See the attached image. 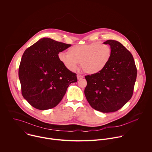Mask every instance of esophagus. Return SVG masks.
<instances>
[{"instance_id": "1", "label": "esophagus", "mask_w": 152, "mask_h": 152, "mask_svg": "<svg viewBox=\"0 0 152 152\" xmlns=\"http://www.w3.org/2000/svg\"><path fill=\"white\" fill-rule=\"evenodd\" d=\"M77 79L78 80H79V79H82V78H83L84 77V76H83V75H78L77 76Z\"/></svg>"}]
</instances>
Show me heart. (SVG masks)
I'll list each match as a JSON object with an SVG mask.
<instances>
[{
	"label": "heart",
	"instance_id": "obj_1",
	"mask_svg": "<svg viewBox=\"0 0 152 152\" xmlns=\"http://www.w3.org/2000/svg\"><path fill=\"white\" fill-rule=\"evenodd\" d=\"M111 56L110 46L98 42L75 45L69 48L67 53L60 52L58 54L59 61L70 71H76L81 63L83 70L90 74L102 71L108 64Z\"/></svg>",
	"mask_w": 152,
	"mask_h": 152
}]
</instances>
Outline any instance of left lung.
<instances>
[{
    "mask_svg": "<svg viewBox=\"0 0 152 152\" xmlns=\"http://www.w3.org/2000/svg\"><path fill=\"white\" fill-rule=\"evenodd\" d=\"M112 56L99 73L86 75L85 95L90 106L103 113L116 112L131 98L137 70L132 55L120 42L107 40Z\"/></svg>",
    "mask_w": 152,
    "mask_h": 152,
    "instance_id": "1",
    "label": "left lung"
}]
</instances>
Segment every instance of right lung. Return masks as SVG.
<instances>
[{
  "mask_svg": "<svg viewBox=\"0 0 152 152\" xmlns=\"http://www.w3.org/2000/svg\"><path fill=\"white\" fill-rule=\"evenodd\" d=\"M71 46L43 38L24 51L18 70L23 97L33 107L45 110L55 107L69 85L77 80L59 61L58 54Z\"/></svg>",
  "mask_w": 152,
  "mask_h": 152,
  "instance_id": "right-lung-1",
  "label": "right lung"
}]
</instances>
